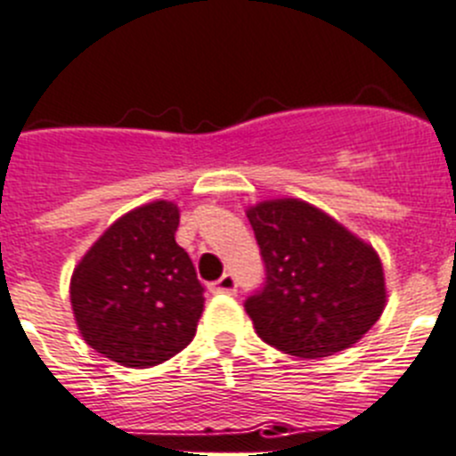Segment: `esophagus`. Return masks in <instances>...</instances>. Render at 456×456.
I'll list each match as a JSON object with an SVG mask.
<instances>
[{
	"instance_id": "1",
	"label": "esophagus",
	"mask_w": 456,
	"mask_h": 456,
	"mask_svg": "<svg viewBox=\"0 0 456 456\" xmlns=\"http://www.w3.org/2000/svg\"><path fill=\"white\" fill-rule=\"evenodd\" d=\"M212 294H235L237 291V280L232 273H224L216 282L210 285Z\"/></svg>"
}]
</instances>
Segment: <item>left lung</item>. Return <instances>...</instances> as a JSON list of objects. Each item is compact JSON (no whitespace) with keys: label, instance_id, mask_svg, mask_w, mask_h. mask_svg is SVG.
Here are the masks:
<instances>
[{"label":"left lung","instance_id":"8db88e82","mask_svg":"<svg viewBox=\"0 0 456 456\" xmlns=\"http://www.w3.org/2000/svg\"><path fill=\"white\" fill-rule=\"evenodd\" d=\"M246 216L266 271L244 303L260 339L305 359L357 344L387 305L373 246L298 199L262 200Z\"/></svg>","mask_w":456,"mask_h":456}]
</instances>
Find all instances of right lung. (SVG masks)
Here are the masks:
<instances>
[{"instance_id":"right-lung-1","label":"right lung","mask_w":456,"mask_h":456,"mask_svg":"<svg viewBox=\"0 0 456 456\" xmlns=\"http://www.w3.org/2000/svg\"><path fill=\"white\" fill-rule=\"evenodd\" d=\"M178 206L153 200L119 216L94 241L69 282L87 346L128 369L181 353L203 314V285L176 244Z\"/></svg>"}]
</instances>
